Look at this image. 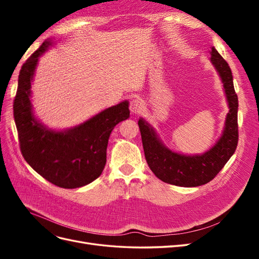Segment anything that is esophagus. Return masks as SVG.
I'll use <instances>...</instances> for the list:
<instances>
[{
  "label": "esophagus",
  "mask_w": 259,
  "mask_h": 259,
  "mask_svg": "<svg viewBox=\"0 0 259 259\" xmlns=\"http://www.w3.org/2000/svg\"><path fill=\"white\" fill-rule=\"evenodd\" d=\"M143 107H144V103L139 98L136 99H133L130 104V110L133 114H136L139 113L140 111L143 110Z\"/></svg>",
  "instance_id": "obj_1"
}]
</instances>
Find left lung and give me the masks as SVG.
<instances>
[{
	"label": "left lung",
	"mask_w": 259,
	"mask_h": 259,
	"mask_svg": "<svg viewBox=\"0 0 259 259\" xmlns=\"http://www.w3.org/2000/svg\"><path fill=\"white\" fill-rule=\"evenodd\" d=\"M210 64L215 68L224 88L229 111L222 135L208 150L201 154H185L167 148L152 125L139 117L145 156L149 167L162 182L179 187H198L210 182L233 155L238 145V96L234 91L230 67L214 46Z\"/></svg>",
	"instance_id": "1"
}]
</instances>
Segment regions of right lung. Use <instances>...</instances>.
<instances>
[{"label":"right lung","mask_w":259,"mask_h":259,"mask_svg":"<svg viewBox=\"0 0 259 259\" xmlns=\"http://www.w3.org/2000/svg\"><path fill=\"white\" fill-rule=\"evenodd\" d=\"M54 44L48 38L23 64L14 100V117L22 156L37 174L66 189H75L97 179L106 165L109 137L114 126L130 117L123 100L75 126L49 127L34 113L31 85L38 59Z\"/></svg>","instance_id":"1"}]
</instances>
